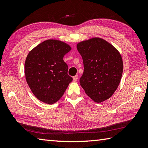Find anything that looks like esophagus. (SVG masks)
Segmentation results:
<instances>
[{"instance_id":"1","label":"esophagus","mask_w":148,"mask_h":148,"mask_svg":"<svg viewBox=\"0 0 148 148\" xmlns=\"http://www.w3.org/2000/svg\"><path fill=\"white\" fill-rule=\"evenodd\" d=\"M77 79H78V76H77V75H76V76L73 77V81H76L77 80Z\"/></svg>"}]
</instances>
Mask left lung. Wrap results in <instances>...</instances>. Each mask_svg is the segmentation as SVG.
Wrapping results in <instances>:
<instances>
[{
	"label": "left lung",
	"instance_id": "8db88e82",
	"mask_svg": "<svg viewBox=\"0 0 148 148\" xmlns=\"http://www.w3.org/2000/svg\"><path fill=\"white\" fill-rule=\"evenodd\" d=\"M77 49L84 65L79 79L81 87L94 102L105 101L113 95L120 83L123 69L120 53L99 37L79 42Z\"/></svg>",
	"mask_w": 148,
	"mask_h": 148
}]
</instances>
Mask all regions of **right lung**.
Listing matches in <instances>:
<instances>
[{"label": "right lung", "instance_id": "obj_1", "mask_svg": "<svg viewBox=\"0 0 148 148\" xmlns=\"http://www.w3.org/2000/svg\"><path fill=\"white\" fill-rule=\"evenodd\" d=\"M71 50L61 40L48 39L32 49L25 62L28 85L36 98L48 104L57 102L64 95L72 78L63 58Z\"/></svg>", "mask_w": 148, "mask_h": 148}]
</instances>
